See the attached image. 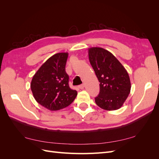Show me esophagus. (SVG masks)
<instances>
[{"label":"esophagus","mask_w":159,"mask_h":159,"mask_svg":"<svg viewBox=\"0 0 159 159\" xmlns=\"http://www.w3.org/2000/svg\"><path fill=\"white\" fill-rule=\"evenodd\" d=\"M78 88H79L80 89H83L84 88V84H81V85H79Z\"/></svg>","instance_id":"1"}]
</instances>
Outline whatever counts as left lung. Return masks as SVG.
I'll list each match as a JSON object with an SVG mask.
<instances>
[{"mask_svg":"<svg viewBox=\"0 0 159 159\" xmlns=\"http://www.w3.org/2000/svg\"><path fill=\"white\" fill-rule=\"evenodd\" d=\"M88 55L100 82L99 93L95 98L96 104L107 111L121 108L131 88L127 70L111 53L102 48H90Z\"/></svg>","mask_w":159,"mask_h":159,"instance_id":"1","label":"left lung"}]
</instances>
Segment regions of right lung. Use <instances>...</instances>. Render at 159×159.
I'll return each instance as SVG.
<instances>
[{
	"mask_svg": "<svg viewBox=\"0 0 159 159\" xmlns=\"http://www.w3.org/2000/svg\"><path fill=\"white\" fill-rule=\"evenodd\" d=\"M68 53H57L51 56L34 75L30 88L34 98L43 107L57 111L68 107L78 93L69 87V76L66 72Z\"/></svg>",
	"mask_w": 159,
	"mask_h": 159,
	"instance_id": "add662e5",
	"label": "right lung"
}]
</instances>
